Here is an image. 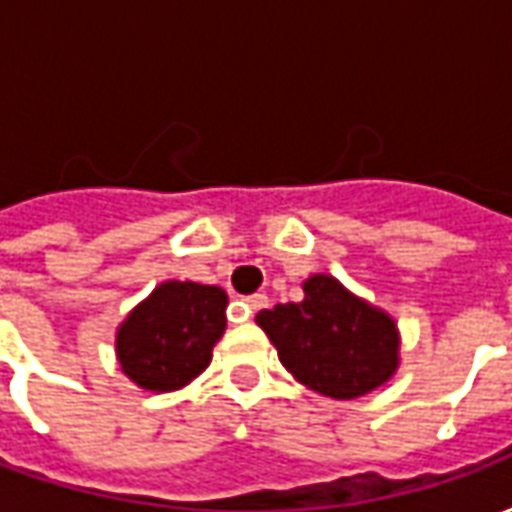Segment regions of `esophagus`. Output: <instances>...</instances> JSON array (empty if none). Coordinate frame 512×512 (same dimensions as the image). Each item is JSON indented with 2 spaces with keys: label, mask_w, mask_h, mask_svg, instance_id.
Here are the masks:
<instances>
[{
  "label": "esophagus",
  "mask_w": 512,
  "mask_h": 512,
  "mask_svg": "<svg viewBox=\"0 0 512 512\" xmlns=\"http://www.w3.org/2000/svg\"><path fill=\"white\" fill-rule=\"evenodd\" d=\"M268 304V299L263 296V293H255V296H246L244 301H241V307L246 310V315H255V312H260L263 307Z\"/></svg>",
  "instance_id": "esophagus-1"
}]
</instances>
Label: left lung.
<instances>
[{
  "mask_svg": "<svg viewBox=\"0 0 512 512\" xmlns=\"http://www.w3.org/2000/svg\"><path fill=\"white\" fill-rule=\"evenodd\" d=\"M255 321L279 362L301 384L334 400L367 395L395 373V321L326 274L304 282V301L260 310Z\"/></svg>",
  "mask_w": 512,
  "mask_h": 512,
  "instance_id": "left-lung-1",
  "label": "left lung"
}]
</instances>
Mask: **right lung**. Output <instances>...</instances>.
<instances>
[{
    "label": "right lung",
    "instance_id": "obj_1",
    "mask_svg": "<svg viewBox=\"0 0 512 512\" xmlns=\"http://www.w3.org/2000/svg\"><path fill=\"white\" fill-rule=\"evenodd\" d=\"M227 293L197 282H164L117 329V359L134 384L169 392L211 362L224 334Z\"/></svg>",
    "mask_w": 512,
    "mask_h": 512
}]
</instances>
